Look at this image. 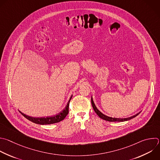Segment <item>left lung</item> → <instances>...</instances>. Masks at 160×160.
<instances>
[{
	"mask_svg": "<svg viewBox=\"0 0 160 160\" xmlns=\"http://www.w3.org/2000/svg\"><path fill=\"white\" fill-rule=\"evenodd\" d=\"M91 102H92V107H93V109L94 110V111L95 112V113L98 116L99 118H100L101 119L105 120V121H110V122H123V121H128V120H130L134 118H135L136 116H137L139 113H138L137 114L133 116H131L130 118H124V119H119V118H111V117H108L107 116L104 115L103 114H102L101 112H100L96 108V106L93 101V99H92V97L91 98Z\"/></svg>",
	"mask_w": 160,
	"mask_h": 160,
	"instance_id": "left-lung-1",
	"label": "left lung"
}]
</instances>
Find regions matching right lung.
<instances>
[{
  "label": "right lung",
  "instance_id": "add662e5",
  "mask_svg": "<svg viewBox=\"0 0 160 160\" xmlns=\"http://www.w3.org/2000/svg\"><path fill=\"white\" fill-rule=\"evenodd\" d=\"M72 98V95L70 97L69 101L68 102L66 107L64 109H63L60 112H59L58 114L54 116H51V117H46V118H32V117H29L28 116L26 115H25L24 114H22V115L25 117L27 119H28L29 121L36 123V124H41V125H45V124H54V123H57V122H59L63 120L65 117L67 116V114H68V110H69V103L70 102V100Z\"/></svg>",
  "mask_w": 160,
  "mask_h": 160
}]
</instances>
